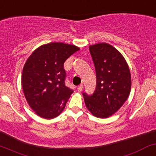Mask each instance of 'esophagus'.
I'll use <instances>...</instances> for the list:
<instances>
[{"mask_svg": "<svg viewBox=\"0 0 156 156\" xmlns=\"http://www.w3.org/2000/svg\"><path fill=\"white\" fill-rule=\"evenodd\" d=\"M83 84H80L79 86L78 87V88H77V90H78V92H81L82 90H83Z\"/></svg>", "mask_w": 156, "mask_h": 156, "instance_id": "1", "label": "esophagus"}]
</instances>
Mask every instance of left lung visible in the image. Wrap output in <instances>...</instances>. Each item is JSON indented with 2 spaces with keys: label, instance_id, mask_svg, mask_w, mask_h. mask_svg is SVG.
I'll return each mask as SVG.
<instances>
[{
  "label": "left lung",
  "instance_id": "left-lung-1",
  "mask_svg": "<svg viewBox=\"0 0 156 156\" xmlns=\"http://www.w3.org/2000/svg\"><path fill=\"white\" fill-rule=\"evenodd\" d=\"M96 73V87L92 95L83 92L87 108L94 116L106 119L121 108L131 89V75L122 55L107 43L90 46Z\"/></svg>",
  "mask_w": 156,
  "mask_h": 156
}]
</instances>
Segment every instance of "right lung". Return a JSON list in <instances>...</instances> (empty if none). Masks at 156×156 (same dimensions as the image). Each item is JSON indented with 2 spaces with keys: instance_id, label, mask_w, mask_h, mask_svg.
Instances as JSON below:
<instances>
[{
  "instance_id": "1",
  "label": "right lung",
  "mask_w": 156,
  "mask_h": 156,
  "mask_svg": "<svg viewBox=\"0 0 156 156\" xmlns=\"http://www.w3.org/2000/svg\"><path fill=\"white\" fill-rule=\"evenodd\" d=\"M76 46L49 43L35 49L25 63L22 73L23 91L29 105L37 115L47 119L58 116L73 92L65 84L64 64Z\"/></svg>"
}]
</instances>
